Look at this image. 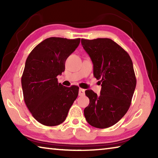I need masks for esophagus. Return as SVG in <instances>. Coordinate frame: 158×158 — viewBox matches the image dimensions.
I'll return each mask as SVG.
<instances>
[{
	"mask_svg": "<svg viewBox=\"0 0 158 158\" xmlns=\"http://www.w3.org/2000/svg\"><path fill=\"white\" fill-rule=\"evenodd\" d=\"M85 95V90L83 89H79V96H83Z\"/></svg>",
	"mask_w": 158,
	"mask_h": 158,
	"instance_id": "34e87169",
	"label": "esophagus"
}]
</instances>
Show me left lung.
<instances>
[{
	"label": "left lung",
	"mask_w": 158,
	"mask_h": 158,
	"mask_svg": "<svg viewBox=\"0 0 158 158\" xmlns=\"http://www.w3.org/2000/svg\"><path fill=\"white\" fill-rule=\"evenodd\" d=\"M93 64V75L102 82L100 95L86 90L90 103L84 116L93 127L107 128L118 122L130 108L137 80L128 53L109 38L81 39Z\"/></svg>",
	"instance_id": "1"
}]
</instances>
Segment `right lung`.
<instances>
[{"mask_svg":"<svg viewBox=\"0 0 158 158\" xmlns=\"http://www.w3.org/2000/svg\"><path fill=\"white\" fill-rule=\"evenodd\" d=\"M80 38L49 37L32 50L21 77L23 99L35 119L47 126L65 121L79 93V87L64 86L58 75L65 71L69 55L79 46Z\"/></svg>","mask_w":158,"mask_h":158,"instance_id":"add662e5","label":"right lung"}]
</instances>
